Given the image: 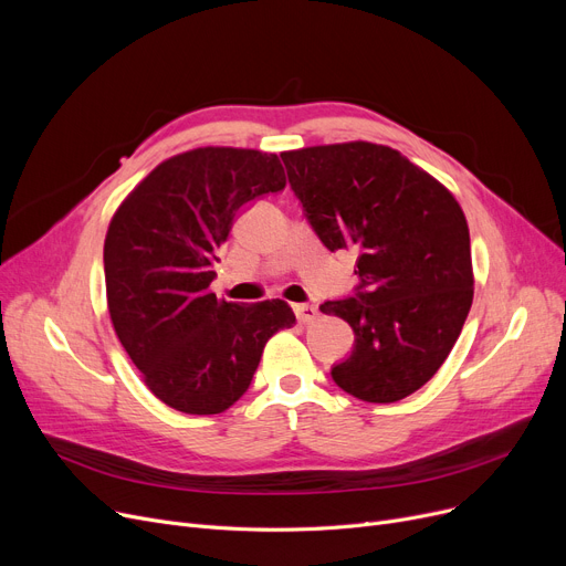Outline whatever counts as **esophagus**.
I'll return each mask as SVG.
<instances>
[{
	"instance_id": "esophagus-1",
	"label": "esophagus",
	"mask_w": 566,
	"mask_h": 566,
	"mask_svg": "<svg viewBox=\"0 0 566 566\" xmlns=\"http://www.w3.org/2000/svg\"><path fill=\"white\" fill-rule=\"evenodd\" d=\"M293 312H295V316H297L300 323H312V321L316 318V314H318V310H316L314 305H307V303L293 305Z\"/></svg>"
}]
</instances>
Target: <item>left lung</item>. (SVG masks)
I'll return each mask as SVG.
<instances>
[{
    "label": "left lung",
    "instance_id": "left-lung-1",
    "mask_svg": "<svg viewBox=\"0 0 566 566\" xmlns=\"http://www.w3.org/2000/svg\"><path fill=\"white\" fill-rule=\"evenodd\" d=\"M282 161L321 243L357 252L353 295L321 305L355 332L353 353L332 366V380L366 402L402 400L446 361L473 303L458 200L387 145H316Z\"/></svg>",
    "mask_w": 566,
    "mask_h": 566
}]
</instances>
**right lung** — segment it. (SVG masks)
<instances>
[{
    "mask_svg": "<svg viewBox=\"0 0 566 566\" xmlns=\"http://www.w3.org/2000/svg\"><path fill=\"white\" fill-rule=\"evenodd\" d=\"M286 186L277 155L198 147L159 164L113 216L104 241L113 329L147 389L184 413H220L250 387L263 346L295 316L209 291L241 209Z\"/></svg>",
    "mask_w": 566,
    "mask_h": 566,
    "instance_id": "obj_1",
    "label": "right lung"
}]
</instances>
